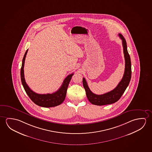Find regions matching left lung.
<instances>
[{
    "mask_svg": "<svg viewBox=\"0 0 152 152\" xmlns=\"http://www.w3.org/2000/svg\"><path fill=\"white\" fill-rule=\"evenodd\" d=\"M118 36L122 40L125 61V68L124 76L117 86L113 90L108 93L102 95H96L95 94H94L89 88L87 84L85 78H83V86L86 91L87 97L88 101L94 105L102 106L111 104L116 102L119 100L124 91H125L131 80L132 75L131 58L127 49L126 40L124 38L123 36L121 34H119Z\"/></svg>",
    "mask_w": 152,
    "mask_h": 152,
    "instance_id": "obj_1",
    "label": "left lung"
}]
</instances>
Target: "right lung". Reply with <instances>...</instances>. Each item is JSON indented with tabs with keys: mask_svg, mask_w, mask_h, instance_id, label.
Masks as SVG:
<instances>
[{
	"mask_svg": "<svg viewBox=\"0 0 152 152\" xmlns=\"http://www.w3.org/2000/svg\"><path fill=\"white\" fill-rule=\"evenodd\" d=\"M28 49L26 50L25 54L24 55L21 69H20V77H21V83L23 86L25 91L28 95L29 97L33 101L35 104L38 105L41 107H52L58 106L63 102L65 99L67 90L69 83L70 82L71 78L74 73L68 75L64 80L63 84L58 90L54 93L47 94H39L36 93L31 89L27 84H26V81L24 77V64L26 58V55L27 53Z\"/></svg>",
	"mask_w": 152,
	"mask_h": 152,
	"instance_id": "right-lung-1",
	"label": "right lung"
}]
</instances>
